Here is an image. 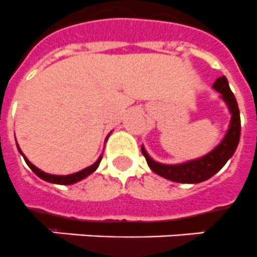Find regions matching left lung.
Masks as SVG:
<instances>
[{"mask_svg":"<svg viewBox=\"0 0 257 257\" xmlns=\"http://www.w3.org/2000/svg\"><path fill=\"white\" fill-rule=\"evenodd\" d=\"M212 88L220 93V99L226 103L231 114L230 125L222 141L207 154L190 160V161L181 162V164L157 162L148 154L145 147L141 145V152L147 158L148 166L152 169V172L173 182L199 183L215 176L226 165V162L232 157L240 140V112L237 107V101L231 91L226 76H220L216 79L215 83L212 84Z\"/></svg>","mask_w":257,"mask_h":257,"instance_id":"left-lung-1","label":"left lung"}]
</instances>
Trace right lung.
<instances>
[{
  "mask_svg": "<svg viewBox=\"0 0 257 257\" xmlns=\"http://www.w3.org/2000/svg\"><path fill=\"white\" fill-rule=\"evenodd\" d=\"M109 136H110V133L107 136L105 143H107V140ZM17 148H18V152L22 154V157H24V160H25V162L27 164V166H29V168H30L31 170H33V172H34L35 174L39 177V178L43 179V181H46V182L55 183V185H74V183H76V182H80V181H83V179L87 178L88 176H91V174L95 172L96 169L99 168L100 161H101V158H103V154H101V156L97 158V161H96L95 164H92L91 166H87V168L83 169V170H80V172L72 173V174H67V176H58V174H50V173H46V172H43V170H41V169L37 168L35 165H33L30 161H29V160H27L26 156L22 153L21 148L18 147V144H17Z\"/></svg>",
  "mask_w": 257,
  "mask_h": 257,
  "instance_id": "add662e5",
  "label": "right lung"
}]
</instances>
